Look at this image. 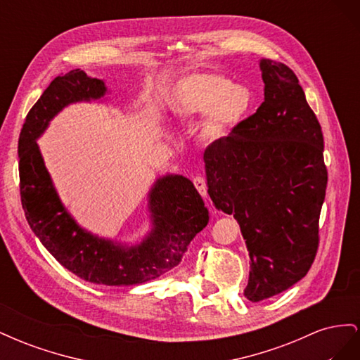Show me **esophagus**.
<instances>
[{
  "label": "esophagus",
  "mask_w": 360,
  "mask_h": 360,
  "mask_svg": "<svg viewBox=\"0 0 360 360\" xmlns=\"http://www.w3.org/2000/svg\"><path fill=\"white\" fill-rule=\"evenodd\" d=\"M193 186H195V189H197L198 192H200V195L201 197H205V193H207V184H205V180H204V177H195L193 179Z\"/></svg>",
  "instance_id": "1"
}]
</instances>
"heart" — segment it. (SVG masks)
I'll list each match as a JSON object with an SVG mask.
<instances>
[{
    "mask_svg": "<svg viewBox=\"0 0 360 360\" xmlns=\"http://www.w3.org/2000/svg\"><path fill=\"white\" fill-rule=\"evenodd\" d=\"M254 94L228 76L200 72L184 76L169 97L171 115L179 122H193L204 115L198 136L204 144L224 141L252 110Z\"/></svg>",
    "mask_w": 360,
    "mask_h": 360,
    "instance_id": "b5f03b06",
    "label": "heart"
}]
</instances>
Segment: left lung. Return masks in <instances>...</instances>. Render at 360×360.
Segmentation results:
<instances>
[{"label": "left lung", "instance_id": "left-lung-1", "mask_svg": "<svg viewBox=\"0 0 360 360\" xmlns=\"http://www.w3.org/2000/svg\"><path fill=\"white\" fill-rule=\"evenodd\" d=\"M259 69L264 102L204 153L207 192L245 238L250 302L276 296L308 274L328 186L321 127L297 76L267 58Z\"/></svg>", "mask_w": 360, "mask_h": 360}]
</instances>
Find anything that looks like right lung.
<instances>
[{"label": "right lung", "mask_w": 360, "mask_h": 360, "mask_svg": "<svg viewBox=\"0 0 360 360\" xmlns=\"http://www.w3.org/2000/svg\"><path fill=\"white\" fill-rule=\"evenodd\" d=\"M106 94L103 79L81 69L57 76L43 91L19 135L20 201L32 233L63 267L93 284L138 285L180 263L192 238L209 222V210L189 179L165 174L148 191L151 230L141 242L99 237L75 221L53 186L37 139L66 106L102 101Z\"/></svg>", "instance_id": "right-lung-1"}]
</instances>
